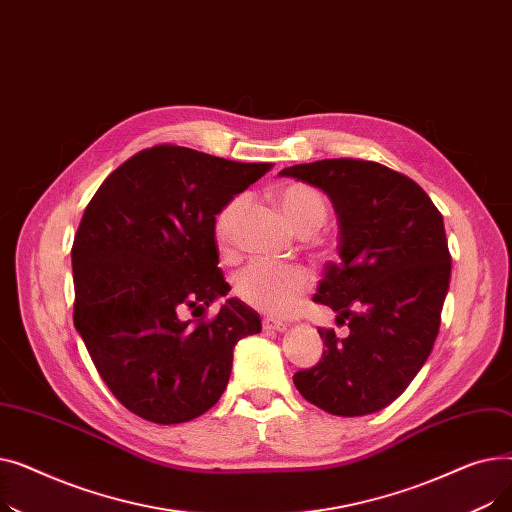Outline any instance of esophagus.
<instances>
[{"label":"esophagus","instance_id":"obj_1","mask_svg":"<svg viewBox=\"0 0 512 512\" xmlns=\"http://www.w3.org/2000/svg\"><path fill=\"white\" fill-rule=\"evenodd\" d=\"M263 330L265 332H286V324L272 317H263Z\"/></svg>","mask_w":512,"mask_h":512}]
</instances>
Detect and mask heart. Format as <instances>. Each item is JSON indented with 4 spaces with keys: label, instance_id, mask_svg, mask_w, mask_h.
<instances>
[{
    "label": "heart",
    "instance_id": "obj_1",
    "mask_svg": "<svg viewBox=\"0 0 512 512\" xmlns=\"http://www.w3.org/2000/svg\"><path fill=\"white\" fill-rule=\"evenodd\" d=\"M247 199L238 195L230 199L220 213L215 215V240L220 249H228L232 245L234 230ZM278 205L290 226L299 234L317 232L324 226L328 218L326 199L321 197L309 184H286L278 191ZM313 278L309 270L301 265L274 263V261H253L245 270H240L234 280V292L240 301H245L253 309L261 313L282 315L290 311L303 294L309 290Z\"/></svg>",
    "mask_w": 512,
    "mask_h": 512
}]
</instances>
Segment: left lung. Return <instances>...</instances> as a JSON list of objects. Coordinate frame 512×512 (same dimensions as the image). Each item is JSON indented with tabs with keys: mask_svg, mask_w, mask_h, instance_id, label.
Returning a JSON list of instances; mask_svg holds the SVG:
<instances>
[{
	"mask_svg": "<svg viewBox=\"0 0 512 512\" xmlns=\"http://www.w3.org/2000/svg\"><path fill=\"white\" fill-rule=\"evenodd\" d=\"M280 176L324 191L338 218V261H328L315 303L330 307L346 338L319 330L326 351L294 386L338 417L382 411L432 353L450 284L442 213L411 178L375 161L321 159Z\"/></svg>",
	"mask_w": 512,
	"mask_h": 512,
	"instance_id": "obj_1",
	"label": "left lung"
}]
</instances>
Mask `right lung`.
Segmentation results:
<instances>
[{
  "instance_id": "add662e5",
  "label": "right lung",
  "mask_w": 512,
  "mask_h": 512,
  "mask_svg": "<svg viewBox=\"0 0 512 512\" xmlns=\"http://www.w3.org/2000/svg\"><path fill=\"white\" fill-rule=\"evenodd\" d=\"M272 164H242L157 145L103 180L72 245L74 328L112 394L151 423L209 411L224 394L232 351L261 319L228 299L211 321H182L226 297L215 215Z\"/></svg>"
}]
</instances>
